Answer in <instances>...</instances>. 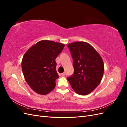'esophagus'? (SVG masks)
Instances as JSON below:
<instances>
[{
	"label": "esophagus",
	"mask_w": 127,
	"mask_h": 127,
	"mask_svg": "<svg viewBox=\"0 0 127 127\" xmlns=\"http://www.w3.org/2000/svg\"><path fill=\"white\" fill-rule=\"evenodd\" d=\"M65 75H66V73H65V72H63V73H62V74H61V75L62 76H64Z\"/></svg>",
	"instance_id": "obj_1"
}]
</instances>
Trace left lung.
<instances>
[{
  "label": "left lung",
  "instance_id": "8db88e82",
  "mask_svg": "<svg viewBox=\"0 0 127 127\" xmlns=\"http://www.w3.org/2000/svg\"><path fill=\"white\" fill-rule=\"evenodd\" d=\"M74 59V74L67 79L79 95L91 93L101 83L104 69L101 56L87 42H75L67 45Z\"/></svg>",
  "mask_w": 127,
  "mask_h": 127
}]
</instances>
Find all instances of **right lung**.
Segmentation results:
<instances>
[{
  "mask_svg": "<svg viewBox=\"0 0 127 127\" xmlns=\"http://www.w3.org/2000/svg\"><path fill=\"white\" fill-rule=\"evenodd\" d=\"M64 44L49 40H41L32 45L24 54L22 69L30 87L41 95H47L56 87L59 77L55 59Z\"/></svg>",
  "mask_w": 127,
  "mask_h": 127,
  "instance_id": "obj_1",
  "label": "right lung"
}]
</instances>
